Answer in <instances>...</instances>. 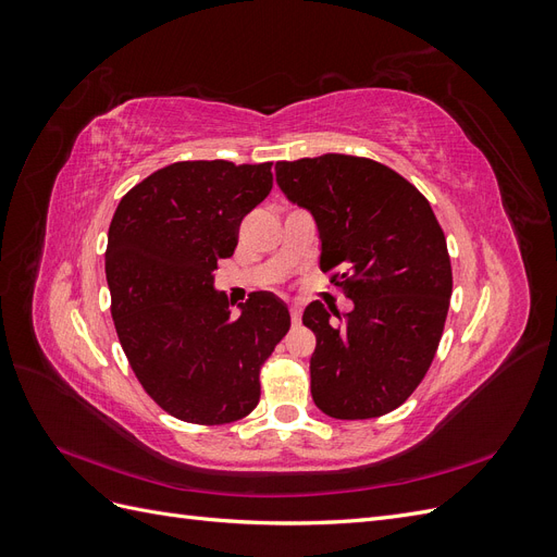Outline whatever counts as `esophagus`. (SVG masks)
<instances>
[{
  "label": "esophagus",
  "mask_w": 557,
  "mask_h": 557,
  "mask_svg": "<svg viewBox=\"0 0 557 557\" xmlns=\"http://www.w3.org/2000/svg\"><path fill=\"white\" fill-rule=\"evenodd\" d=\"M290 318H293L295 325L299 323V320H301V307H299V305H293V307H290Z\"/></svg>",
  "instance_id": "1"
}]
</instances>
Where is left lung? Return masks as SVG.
Wrapping results in <instances>:
<instances>
[{
	"label": "left lung",
	"mask_w": 557,
	"mask_h": 557,
	"mask_svg": "<svg viewBox=\"0 0 557 557\" xmlns=\"http://www.w3.org/2000/svg\"><path fill=\"white\" fill-rule=\"evenodd\" d=\"M288 199L313 213L320 269L352 299L339 313L315 299L311 395L339 420L395 411L425 379L448 315L453 272L425 195L376 160L325 153L276 162Z\"/></svg>",
	"instance_id": "obj_1"
}]
</instances>
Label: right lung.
<instances>
[{"label":"right lung","instance_id":"right-lung-1","mask_svg":"<svg viewBox=\"0 0 557 557\" xmlns=\"http://www.w3.org/2000/svg\"><path fill=\"white\" fill-rule=\"evenodd\" d=\"M272 181V162L183 160L113 213L104 264L117 339L148 397L185 423L225 425L256 409L260 369L290 330L272 293H250L232 315L213 290L218 260Z\"/></svg>","mask_w":557,"mask_h":557}]
</instances>
